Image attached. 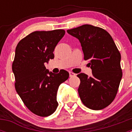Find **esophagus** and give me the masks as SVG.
<instances>
[{
  "mask_svg": "<svg viewBox=\"0 0 132 132\" xmlns=\"http://www.w3.org/2000/svg\"><path fill=\"white\" fill-rule=\"evenodd\" d=\"M69 76L71 77H72L75 76V74L73 73H72V72H69Z\"/></svg>",
  "mask_w": 132,
  "mask_h": 132,
  "instance_id": "obj_1",
  "label": "esophagus"
}]
</instances>
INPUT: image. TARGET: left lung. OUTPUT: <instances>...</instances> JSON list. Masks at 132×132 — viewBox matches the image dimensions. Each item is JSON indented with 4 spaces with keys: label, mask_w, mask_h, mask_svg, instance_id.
<instances>
[{
    "label": "left lung",
    "mask_w": 132,
    "mask_h": 132,
    "mask_svg": "<svg viewBox=\"0 0 132 132\" xmlns=\"http://www.w3.org/2000/svg\"><path fill=\"white\" fill-rule=\"evenodd\" d=\"M79 40L84 59L93 75L80 73L79 96L87 108L99 110L108 106L116 97L122 77L121 55L112 38L105 30L85 24L67 30Z\"/></svg>",
    "instance_id": "1"
}]
</instances>
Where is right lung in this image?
<instances>
[{
  "instance_id": "add662e5",
  "label": "right lung",
  "mask_w": 132,
  "mask_h": 132,
  "mask_svg": "<svg viewBox=\"0 0 132 132\" xmlns=\"http://www.w3.org/2000/svg\"><path fill=\"white\" fill-rule=\"evenodd\" d=\"M65 34L63 30L34 31L16 47L15 88L26 106L38 116L45 117L55 111L58 88L69 76L65 70L58 74L49 71L44 65L54 58L55 47Z\"/></svg>"
}]
</instances>
